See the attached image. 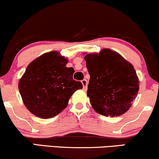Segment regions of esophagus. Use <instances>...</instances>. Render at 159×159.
I'll use <instances>...</instances> for the list:
<instances>
[{"label": "esophagus", "instance_id": "34e87169", "mask_svg": "<svg viewBox=\"0 0 159 159\" xmlns=\"http://www.w3.org/2000/svg\"><path fill=\"white\" fill-rule=\"evenodd\" d=\"M81 84H82V85H83V89L84 90V91H86V90L87 89V84H88L87 81H86V79L82 80Z\"/></svg>", "mask_w": 159, "mask_h": 159}]
</instances>
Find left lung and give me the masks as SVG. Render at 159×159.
Here are the masks:
<instances>
[{
  "label": "left lung",
  "mask_w": 159,
  "mask_h": 159,
  "mask_svg": "<svg viewBox=\"0 0 159 159\" xmlns=\"http://www.w3.org/2000/svg\"><path fill=\"white\" fill-rule=\"evenodd\" d=\"M84 54L90 75L87 96L94 111L111 117L125 113L139 89L134 66L108 48L99 53Z\"/></svg>",
  "instance_id": "left-lung-1"
}]
</instances>
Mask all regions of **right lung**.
Returning <instances> with one entry per match:
<instances>
[{"instance_id":"obj_1","label":"right lung","mask_w":159,"mask_h":159,"mask_svg":"<svg viewBox=\"0 0 159 159\" xmlns=\"http://www.w3.org/2000/svg\"><path fill=\"white\" fill-rule=\"evenodd\" d=\"M68 59L58 51L48 52L32 61L18 83L24 105L43 119L58 115L68 105L80 81L73 79L74 69L67 67Z\"/></svg>"}]
</instances>
